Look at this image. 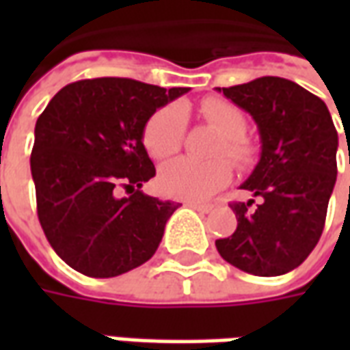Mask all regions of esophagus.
Here are the masks:
<instances>
[{"label": "esophagus", "mask_w": 350, "mask_h": 350, "mask_svg": "<svg viewBox=\"0 0 350 350\" xmlns=\"http://www.w3.org/2000/svg\"><path fill=\"white\" fill-rule=\"evenodd\" d=\"M187 206H189V208H193V210H197V212H202V213H208L213 208L212 204H200V202H187Z\"/></svg>", "instance_id": "34e87169"}]
</instances>
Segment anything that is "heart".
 <instances>
[{
    "instance_id": "1",
    "label": "heart",
    "mask_w": 350,
    "mask_h": 350,
    "mask_svg": "<svg viewBox=\"0 0 350 350\" xmlns=\"http://www.w3.org/2000/svg\"><path fill=\"white\" fill-rule=\"evenodd\" d=\"M202 116L215 129L223 133L215 155H228L238 165L253 159V146L243 137L245 118L238 108L223 99H206ZM185 110L182 105H168L150 118L144 129V146L153 159H167L174 155L185 137ZM232 176V168L225 159L197 161L180 157L167 163L159 172V189L167 197L180 200H202L225 187Z\"/></svg>"
}]
</instances>
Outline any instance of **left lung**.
I'll return each mask as SVG.
<instances>
[{"label": "left lung", "mask_w": 350, "mask_h": 350, "mask_svg": "<svg viewBox=\"0 0 350 350\" xmlns=\"http://www.w3.org/2000/svg\"><path fill=\"white\" fill-rule=\"evenodd\" d=\"M217 92L255 120L262 146L240 185L259 204L250 208L254 198L232 204L238 227L215 247L238 270L283 275L308 258L323 234L338 176V131L324 100L293 80L260 77Z\"/></svg>", "instance_id": "left-lung-1"}]
</instances>
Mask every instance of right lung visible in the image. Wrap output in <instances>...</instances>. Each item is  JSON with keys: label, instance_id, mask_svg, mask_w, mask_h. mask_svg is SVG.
Instances as JSON below:
<instances>
[{"label": "right lung", "instance_id": "add662e5", "mask_svg": "<svg viewBox=\"0 0 350 350\" xmlns=\"http://www.w3.org/2000/svg\"><path fill=\"white\" fill-rule=\"evenodd\" d=\"M187 92L112 77L79 80L42 110L29 159L37 215L72 270L116 278L157 251L180 204L140 191L155 176L144 127L155 110ZM120 187L129 198L115 195Z\"/></svg>", "mask_w": 350, "mask_h": 350}]
</instances>
